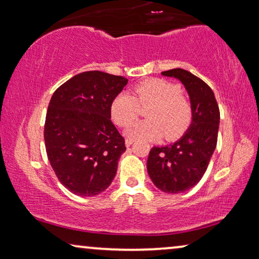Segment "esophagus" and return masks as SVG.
<instances>
[{"label":"esophagus","instance_id":"esophagus-1","mask_svg":"<svg viewBox=\"0 0 259 259\" xmlns=\"http://www.w3.org/2000/svg\"><path fill=\"white\" fill-rule=\"evenodd\" d=\"M133 143H134V140L133 139H126L125 140V146L126 147H130Z\"/></svg>","mask_w":259,"mask_h":259}]
</instances>
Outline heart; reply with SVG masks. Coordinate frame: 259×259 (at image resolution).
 Returning a JSON list of instances; mask_svg holds the SVG:
<instances>
[{
  "label": "heart",
  "mask_w": 259,
  "mask_h": 259,
  "mask_svg": "<svg viewBox=\"0 0 259 259\" xmlns=\"http://www.w3.org/2000/svg\"><path fill=\"white\" fill-rule=\"evenodd\" d=\"M147 109L148 119L129 127L125 135L134 140L167 141L180 139L191 126L193 108L181 89L161 78H150L137 84L134 96L123 92L113 98L111 117L117 125L127 126L139 118L141 108Z\"/></svg>",
  "instance_id": "b5f03b06"
}]
</instances>
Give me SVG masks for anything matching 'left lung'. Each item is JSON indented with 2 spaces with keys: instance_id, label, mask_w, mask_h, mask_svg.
<instances>
[{
  "instance_id": "left-lung-1",
  "label": "left lung",
  "mask_w": 259,
  "mask_h": 259,
  "mask_svg": "<svg viewBox=\"0 0 259 259\" xmlns=\"http://www.w3.org/2000/svg\"><path fill=\"white\" fill-rule=\"evenodd\" d=\"M162 74L177 78L185 85L193 108V120L175 143L151 148L147 169L158 189L177 194L194 187L204 177L217 146L220 112L212 89L196 75L182 68Z\"/></svg>"
}]
</instances>
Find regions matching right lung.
<instances>
[{"mask_svg":"<svg viewBox=\"0 0 259 259\" xmlns=\"http://www.w3.org/2000/svg\"><path fill=\"white\" fill-rule=\"evenodd\" d=\"M126 84L122 75L88 71L52 96L44 132L47 157L61 185L75 195H97L115 178L126 148L110 108Z\"/></svg>","mask_w":259,"mask_h":259,"instance_id":"right-lung-1","label":"right lung"}]
</instances>
